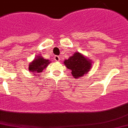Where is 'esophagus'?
Here are the masks:
<instances>
[{
    "label": "esophagus",
    "instance_id": "esophagus-1",
    "mask_svg": "<svg viewBox=\"0 0 128 128\" xmlns=\"http://www.w3.org/2000/svg\"><path fill=\"white\" fill-rule=\"evenodd\" d=\"M54 60L56 61H59L60 60V57H59L58 56H54Z\"/></svg>",
    "mask_w": 128,
    "mask_h": 128
}]
</instances>
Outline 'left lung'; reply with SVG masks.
I'll list each match as a JSON object with an SVG mask.
<instances>
[{"label": "left lung", "mask_w": 128, "mask_h": 128, "mask_svg": "<svg viewBox=\"0 0 128 128\" xmlns=\"http://www.w3.org/2000/svg\"><path fill=\"white\" fill-rule=\"evenodd\" d=\"M90 59L84 56L79 52H76L68 59L65 60L64 65L72 72V75L75 79L80 78L88 72L92 68Z\"/></svg>", "instance_id": "left-lung-1"}]
</instances>
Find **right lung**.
I'll return each mask as SVG.
<instances>
[{"label":"right lung","instance_id":"right-lung-1","mask_svg":"<svg viewBox=\"0 0 128 128\" xmlns=\"http://www.w3.org/2000/svg\"><path fill=\"white\" fill-rule=\"evenodd\" d=\"M51 63V61L48 59H45L42 56H37L32 61L29 63L28 70L31 74H33L34 76H41L40 75L41 72H42L44 69L48 67V65Z\"/></svg>","mask_w":128,"mask_h":128}]
</instances>
